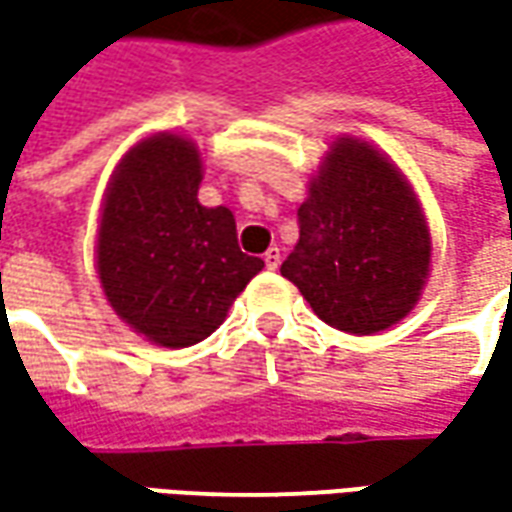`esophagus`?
Here are the masks:
<instances>
[{
	"instance_id": "34e87169",
	"label": "esophagus",
	"mask_w": 512,
	"mask_h": 512,
	"mask_svg": "<svg viewBox=\"0 0 512 512\" xmlns=\"http://www.w3.org/2000/svg\"><path fill=\"white\" fill-rule=\"evenodd\" d=\"M279 265H282V250H279V247H267L265 267L267 270H276Z\"/></svg>"
}]
</instances>
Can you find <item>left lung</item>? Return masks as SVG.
I'll list each match as a JSON object with an SVG mask.
<instances>
[{
	"mask_svg": "<svg viewBox=\"0 0 512 512\" xmlns=\"http://www.w3.org/2000/svg\"><path fill=\"white\" fill-rule=\"evenodd\" d=\"M427 270L430 230L402 170L362 139H336L310 179L282 276L322 322L370 336L416 307Z\"/></svg>",
	"mask_w": 512,
	"mask_h": 512,
	"instance_id": "left-lung-1",
	"label": "left lung"
}]
</instances>
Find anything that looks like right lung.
Masks as SVG:
<instances>
[{"mask_svg": "<svg viewBox=\"0 0 512 512\" xmlns=\"http://www.w3.org/2000/svg\"><path fill=\"white\" fill-rule=\"evenodd\" d=\"M199 182L196 145L156 133L122 156L102 205V290L122 322L162 347L207 339L265 267L239 250L227 207L199 205Z\"/></svg>", "mask_w": 512, "mask_h": 512, "instance_id": "add662e5", "label": "right lung"}]
</instances>
